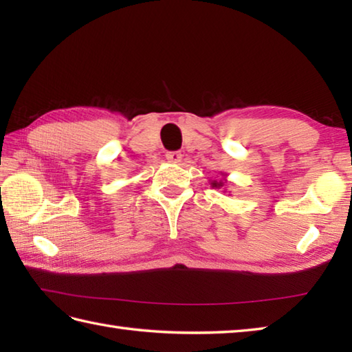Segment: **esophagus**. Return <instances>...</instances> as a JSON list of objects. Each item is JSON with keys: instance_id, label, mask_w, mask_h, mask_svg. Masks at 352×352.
<instances>
[{"instance_id": "1", "label": "esophagus", "mask_w": 352, "mask_h": 352, "mask_svg": "<svg viewBox=\"0 0 352 352\" xmlns=\"http://www.w3.org/2000/svg\"><path fill=\"white\" fill-rule=\"evenodd\" d=\"M166 159L170 163H178V162H182L183 154L178 153V151H169V153H166Z\"/></svg>"}]
</instances>
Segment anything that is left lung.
<instances>
[{
    "label": "left lung",
    "mask_w": 352,
    "mask_h": 352,
    "mask_svg": "<svg viewBox=\"0 0 352 352\" xmlns=\"http://www.w3.org/2000/svg\"><path fill=\"white\" fill-rule=\"evenodd\" d=\"M221 175H222V178H221L219 182H216V180H213V182H212V186H213V188H216V189H221L222 186L227 183V174H223V172H222ZM223 192H226V190H223Z\"/></svg>",
    "instance_id": "8db88e82"
}]
</instances>
